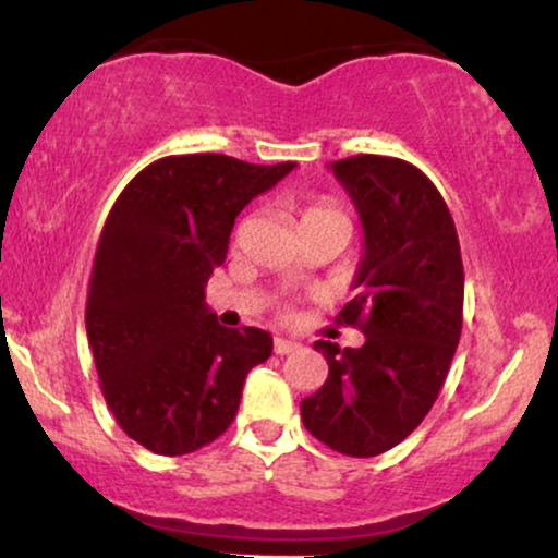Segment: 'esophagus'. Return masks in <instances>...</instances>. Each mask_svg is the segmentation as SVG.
<instances>
[{
  "instance_id": "34e87169",
  "label": "esophagus",
  "mask_w": 558,
  "mask_h": 558,
  "mask_svg": "<svg viewBox=\"0 0 558 558\" xmlns=\"http://www.w3.org/2000/svg\"><path fill=\"white\" fill-rule=\"evenodd\" d=\"M301 345L296 341H288V338H275L272 343V351L278 356H286V354H293V351H299Z\"/></svg>"
}]
</instances>
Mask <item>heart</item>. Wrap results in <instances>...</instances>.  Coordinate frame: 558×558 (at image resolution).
Returning a JSON list of instances; mask_svg holds the SVG:
<instances>
[{"label":"heart","instance_id":"1","mask_svg":"<svg viewBox=\"0 0 558 558\" xmlns=\"http://www.w3.org/2000/svg\"><path fill=\"white\" fill-rule=\"evenodd\" d=\"M323 220H345V215L330 198H312L301 207V226H312V222H323Z\"/></svg>","mask_w":558,"mask_h":558}]
</instances>
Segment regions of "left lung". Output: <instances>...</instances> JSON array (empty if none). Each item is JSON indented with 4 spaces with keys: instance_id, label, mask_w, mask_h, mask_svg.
Segmentation results:
<instances>
[{
    "instance_id": "left-lung-1",
    "label": "left lung",
    "mask_w": 558,
    "mask_h": 558,
    "mask_svg": "<svg viewBox=\"0 0 558 558\" xmlns=\"http://www.w3.org/2000/svg\"><path fill=\"white\" fill-rule=\"evenodd\" d=\"M332 172L360 209L356 296L336 319L360 349L317 341L328 380L301 401L304 427L345 457L399 446L430 412L462 336L464 265L457 226L430 178L399 157L356 155Z\"/></svg>"
}]
</instances>
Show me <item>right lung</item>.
Segmentation results:
<instances>
[{"instance_id":"right-lung-1","label":"right lung","mask_w":558,"mask_h":558,"mask_svg":"<svg viewBox=\"0 0 558 558\" xmlns=\"http://www.w3.org/2000/svg\"><path fill=\"white\" fill-rule=\"evenodd\" d=\"M296 165L172 155L125 185L101 228L86 332L107 407L162 457L198 451L233 422L248 369L272 354L259 328H222L204 286L235 217Z\"/></svg>"}]
</instances>
